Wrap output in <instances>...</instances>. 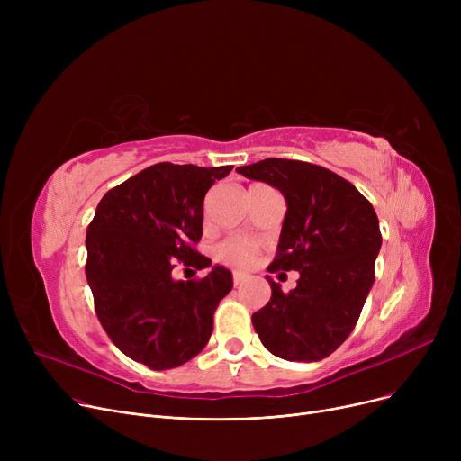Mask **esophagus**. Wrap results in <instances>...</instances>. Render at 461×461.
Returning <instances> with one entry per match:
<instances>
[{
  "mask_svg": "<svg viewBox=\"0 0 461 461\" xmlns=\"http://www.w3.org/2000/svg\"><path fill=\"white\" fill-rule=\"evenodd\" d=\"M245 275H240V273H233V284L235 285H240V284H243L245 282Z\"/></svg>",
  "mask_w": 461,
  "mask_h": 461,
  "instance_id": "esophagus-1",
  "label": "esophagus"
}]
</instances>
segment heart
I'll return each mask as SVG.
<instances>
[{"instance_id":"heart-1","label":"heart","mask_w":461,"mask_h":461,"mask_svg":"<svg viewBox=\"0 0 461 461\" xmlns=\"http://www.w3.org/2000/svg\"><path fill=\"white\" fill-rule=\"evenodd\" d=\"M259 254V245L256 240L243 239V237H231L226 239L224 243L216 247V258L224 261L226 265L239 269H249L254 265Z\"/></svg>"}]
</instances>
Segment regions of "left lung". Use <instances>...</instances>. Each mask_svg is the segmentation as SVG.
<instances>
[{
    "label": "left lung",
    "mask_w": 461,
    "mask_h": 461,
    "mask_svg": "<svg viewBox=\"0 0 461 461\" xmlns=\"http://www.w3.org/2000/svg\"><path fill=\"white\" fill-rule=\"evenodd\" d=\"M237 172L282 192L287 211L267 271L301 275L289 294L267 276L271 301L252 316L254 329L280 358L321 360L346 342L372 289L377 214L349 181L316 164L265 158Z\"/></svg>",
    "instance_id": "left-lung-1"
}]
</instances>
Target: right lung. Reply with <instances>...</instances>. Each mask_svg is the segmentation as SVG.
I'll use <instances>...</instances> for the list:
<instances>
[{
  "instance_id": "obj_1",
  "label": "right lung",
  "mask_w": 461,
  "mask_h": 461,
  "mask_svg": "<svg viewBox=\"0 0 461 461\" xmlns=\"http://www.w3.org/2000/svg\"><path fill=\"white\" fill-rule=\"evenodd\" d=\"M233 166L160 162L108 190L86 235V276L110 340L151 370L177 368L209 342L212 313L233 287L214 265L202 280H174L176 263L205 269L194 250L203 198Z\"/></svg>"
}]
</instances>
